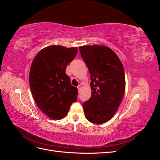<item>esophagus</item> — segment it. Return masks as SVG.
Returning a JSON list of instances; mask_svg holds the SVG:
<instances>
[{
	"mask_svg": "<svg viewBox=\"0 0 160 160\" xmlns=\"http://www.w3.org/2000/svg\"><path fill=\"white\" fill-rule=\"evenodd\" d=\"M77 88H78L79 91H81V88H82V85H78V87H77Z\"/></svg>",
	"mask_w": 160,
	"mask_h": 160,
	"instance_id": "34e87169",
	"label": "esophagus"
}]
</instances>
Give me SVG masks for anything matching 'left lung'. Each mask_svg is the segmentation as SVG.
<instances>
[{"instance_id": "obj_1", "label": "left lung", "mask_w": 160, "mask_h": 160, "mask_svg": "<svg viewBox=\"0 0 160 160\" xmlns=\"http://www.w3.org/2000/svg\"><path fill=\"white\" fill-rule=\"evenodd\" d=\"M79 50L91 75V96L83 105L85 116L91 123H106L117 112L123 98V66L107 46L84 45Z\"/></svg>"}]
</instances>
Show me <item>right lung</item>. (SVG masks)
Masks as SVG:
<instances>
[{
    "instance_id": "add662e5",
    "label": "right lung",
    "mask_w": 160,
    "mask_h": 160,
    "mask_svg": "<svg viewBox=\"0 0 160 160\" xmlns=\"http://www.w3.org/2000/svg\"><path fill=\"white\" fill-rule=\"evenodd\" d=\"M77 53V47L50 45L38 52L32 62L29 84L36 104L48 118H64L77 100L78 90L65 73L67 66Z\"/></svg>"
}]
</instances>
